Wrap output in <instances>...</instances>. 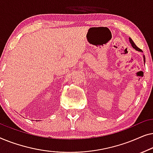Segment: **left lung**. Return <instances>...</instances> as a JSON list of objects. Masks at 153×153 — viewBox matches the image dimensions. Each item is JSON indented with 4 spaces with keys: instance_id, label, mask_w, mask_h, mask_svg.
<instances>
[{
    "instance_id": "left-lung-1",
    "label": "left lung",
    "mask_w": 153,
    "mask_h": 153,
    "mask_svg": "<svg viewBox=\"0 0 153 153\" xmlns=\"http://www.w3.org/2000/svg\"><path fill=\"white\" fill-rule=\"evenodd\" d=\"M129 42H130L131 45V46H132V47L134 48V49H135L136 50H137V51H142V50L141 49H139V47H137V45H136L135 44H134V42L132 41V39H131V38H129ZM143 58H144V62H145L146 61V60H145V57H144V56H143Z\"/></svg>"
}]
</instances>
